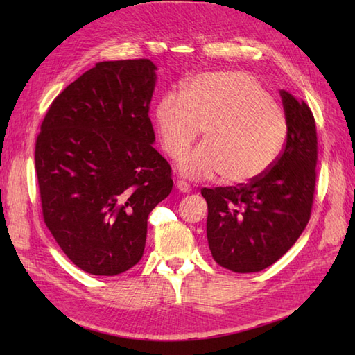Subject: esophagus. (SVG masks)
I'll use <instances>...</instances> for the list:
<instances>
[{
	"mask_svg": "<svg viewBox=\"0 0 355 355\" xmlns=\"http://www.w3.org/2000/svg\"><path fill=\"white\" fill-rule=\"evenodd\" d=\"M175 186H177V189H178L180 192H183V193H186V192H189V191H191V186H189V183H186L184 180H178V182L175 183Z\"/></svg>",
	"mask_w": 355,
	"mask_h": 355,
	"instance_id": "1",
	"label": "esophagus"
}]
</instances>
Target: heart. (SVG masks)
I'll return each mask as SVG.
<instances>
[{
    "instance_id": "obj_1",
    "label": "heart",
    "mask_w": 355,
    "mask_h": 355,
    "mask_svg": "<svg viewBox=\"0 0 355 355\" xmlns=\"http://www.w3.org/2000/svg\"><path fill=\"white\" fill-rule=\"evenodd\" d=\"M155 123L166 154L182 157L202 130L201 145L180 160L192 178L220 173L241 184L266 173L281 155L288 119L259 79L245 71H212L168 92L155 105Z\"/></svg>"
}]
</instances>
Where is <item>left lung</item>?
Segmentation results:
<instances>
[{"label": "left lung", "mask_w": 355, "mask_h": 355, "mask_svg": "<svg viewBox=\"0 0 355 355\" xmlns=\"http://www.w3.org/2000/svg\"><path fill=\"white\" fill-rule=\"evenodd\" d=\"M288 134L281 155L248 183L202 187L207 241L218 266L235 273L270 267L290 250L310 221L318 164V131L304 101L281 92Z\"/></svg>", "instance_id": "obj_1"}]
</instances>
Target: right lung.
<instances>
[{"label":"right lung","instance_id":"right-lung-1","mask_svg":"<svg viewBox=\"0 0 355 355\" xmlns=\"http://www.w3.org/2000/svg\"><path fill=\"white\" fill-rule=\"evenodd\" d=\"M149 59L96 64L56 96L35 145L44 223L80 270L116 276L145 250L148 216L172 191L153 148Z\"/></svg>","mask_w":355,"mask_h":355}]
</instances>
